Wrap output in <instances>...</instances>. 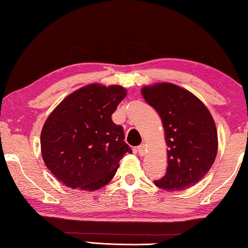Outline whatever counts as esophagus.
<instances>
[{"label":"esophagus","mask_w":248,"mask_h":248,"mask_svg":"<svg viewBox=\"0 0 248 248\" xmlns=\"http://www.w3.org/2000/svg\"><path fill=\"white\" fill-rule=\"evenodd\" d=\"M135 150H137V152L140 155H143L145 154V145L144 144L139 145V147H137V149H135Z\"/></svg>","instance_id":"obj_1"}]
</instances>
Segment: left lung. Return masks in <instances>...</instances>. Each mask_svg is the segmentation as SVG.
Masks as SVG:
<instances>
[{
	"label": "left lung",
	"mask_w": 248,
	"mask_h": 248,
	"mask_svg": "<svg viewBox=\"0 0 248 248\" xmlns=\"http://www.w3.org/2000/svg\"><path fill=\"white\" fill-rule=\"evenodd\" d=\"M142 94L161 117L169 148L167 171L155 184L169 191L195 185L208 174L218 151V134L208 108L171 83L144 87Z\"/></svg>",
	"instance_id": "obj_1"
}]
</instances>
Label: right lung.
Listing matches in <instances>:
<instances>
[{
	"label": "right lung",
	"instance_id": "1",
	"mask_svg": "<svg viewBox=\"0 0 248 248\" xmlns=\"http://www.w3.org/2000/svg\"><path fill=\"white\" fill-rule=\"evenodd\" d=\"M125 96L121 86L89 84L67 96L46 120L40 135L44 162L67 187H103L122 157L132 154L122 125L111 121Z\"/></svg>",
	"mask_w": 248,
	"mask_h": 248
}]
</instances>
